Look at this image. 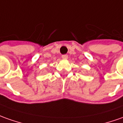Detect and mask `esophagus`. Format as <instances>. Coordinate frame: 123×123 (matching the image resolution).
Masks as SVG:
<instances>
[{
  "label": "esophagus",
  "mask_w": 123,
  "mask_h": 123,
  "mask_svg": "<svg viewBox=\"0 0 123 123\" xmlns=\"http://www.w3.org/2000/svg\"><path fill=\"white\" fill-rule=\"evenodd\" d=\"M62 59H63V60H67L68 58V55L67 54H64V55H62Z\"/></svg>",
  "instance_id": "esophagus-1"
}]
</instances>
